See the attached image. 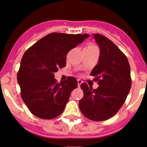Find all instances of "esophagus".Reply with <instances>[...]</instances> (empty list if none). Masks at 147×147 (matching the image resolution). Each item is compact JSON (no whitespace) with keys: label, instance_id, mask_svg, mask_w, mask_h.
I'll use <instances>...</instances> for the list:
<instances>
[{"label":"esophagus","instance_id":"obj_1","mask_svg":"<svg viewBox=\"0 0 147 147\" xmlns=\"http://www.w3.org/2000/svg\"><path fill=\"white\" fill-rule=\"evenodd\" d=\"M81 84H82V81H81V79H78V86H81Z\"/></svg>","mask_w":147,"mask_h":147}]
</instances>
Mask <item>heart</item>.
Returning a JSON list of instances; mask_svg holds the SVG:
<instances>
[{"label": "heart", "instance_id": "heart-1", "mask_svg": "<svg viewBox=\"0 0 147 147\" xmlns=\"http://www.w3.org/2000/svg\"><path fill=\"white\" fill-rule=\"evenodd\" d=\"M85 49H98V47L95 45V44H93V43H89L86 46V47L84 48Z\"/></svg>", "mask_w": 147, "mask_h": 147}]
</instances>
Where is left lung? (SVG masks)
Masks as SVG:
<instances>
[{
	"label": "left lung",
	"mask_w": 147,
	"mask_h": 147,
	"mask_svg": "<svg viewBox=\"0 0 147 147\" xmlns=\"http://www.w3.org/2000/svg\"><path fill=\"white\" fill-rule=\"evenodd\" d=\"M100 48L98 63L92 70L97 89L83 83L81 88L84 97L79 108L86 118L103 121L112 118L124 104L132 86L130 66L127 58L117 46L107 37L93 34Z\"/></svg>",
	"instance_id": "1"
}]
</instances>
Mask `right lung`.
<instances>
[{"label": "right lung", "instance_id": "obj_1", "mask_svg": "<svg viewBox=\"0 0 147 147\" xmlns=\"http://www.w3.org/2000/svg\"><path fill=\"white\" fill-rule=\"evenodd\" d=\"M89 36L50 33L25 52L17 79L21 98L34 115L52 119L63 112L78 82L75 78L69 77L58 83L54 73L66 66L67 53Z\"/></svg>", "mask_w": 147, "mask_h": 147}]
</instances>
